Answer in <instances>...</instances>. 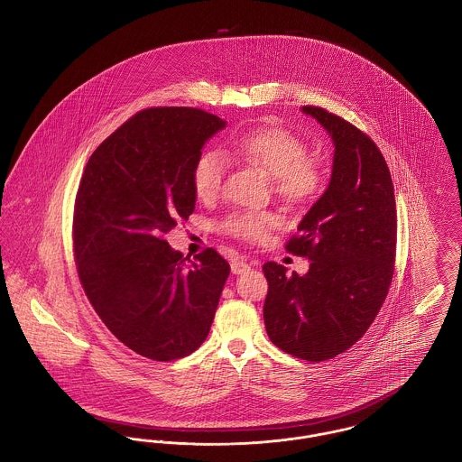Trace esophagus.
Masks as SVG:
<instances>
[{
	"label": "esophagus",
	"mask_w": 462,
	"mask_h": 462,
	"mask_svg": "<svg viewBox=\"0 0 462 462\" xmlns=\"http://www.w3.org/2000/svg\"><path fill=\"white\" fill-rule=\"evenodd\" d=\"M249 269H251V265L245 263L243 260H236V262H232V265H230L232 273H243V272L249 271Z\"/></svg>",
	"instance_id": "esophagus-1"
}]
</instances>
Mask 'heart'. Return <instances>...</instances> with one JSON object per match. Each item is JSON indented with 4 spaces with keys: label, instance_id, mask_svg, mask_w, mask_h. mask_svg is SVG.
I'll list each match as a JSON object with an SVG mask.
<instances>
[{
    "label": "heart",
    "instance_id": "b5f03b06",
    "mask_svg": "<svg viewBox=\"0 0 462 462\" xmlns=\"http://www.w3.org/2000/svg\"><path fill=\"white\" fill-rule=\"evenodd\" d=\"M230 150L245 162L260 167L272 176L273 190L288 202L310 200L323 185V171L309 159L307 144L279 125H262L241 133L230 141ZM225 176V159L219 152H202L191 167V187L202 200L217 197ZM279 217L272 211H236L221 223V228L245 241H262Z\"/></svg>",
    "mask_w": 462,
    "mask_h": 462
}]
</instances>
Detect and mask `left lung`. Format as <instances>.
Listing matches in <instances>:
<instances>
[{
    "mask_svg": "<svg viewBox=\"0 0 462 462\" xmlns=\"http://www.w3.org/2000/svg\"><path fill=\"white\" fill-rule=\"evenodd\" d=\"M331 137L329 183L286 249L309 258V272L263 265L267 335L284 353L325 361L347 351L370 328L394 271L396 202L377 144L344 118L301 106Z\"/></svg>",
    "mask_w": 462,
    "mask_h": 462,
    "instance_id": "left-lung-1",
    "label": "left lung"
}]
</instances>
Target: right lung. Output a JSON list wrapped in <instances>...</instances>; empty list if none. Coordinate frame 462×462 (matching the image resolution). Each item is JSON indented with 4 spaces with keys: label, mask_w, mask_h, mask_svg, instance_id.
<instances>
[{
    "label": "right lung",
    "mask_w": 462,
    "mask_h": 462,
    "mask_svg": "<svg viewBox=\"0 0 462 462\" xmlns=\"http://www.w3.org/2000/svg\"><path fill=\"white\" fill-rule=\"evenodd\" d=\"M225 125L202 109H144L83 171L73 243L85 295L124 346L155 361L200 347L230 273L215 249L191 262L163 239L193 213L191 167Z\"/></svg>",
    "instance_id": "add662e5"
}]
</instances>
